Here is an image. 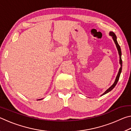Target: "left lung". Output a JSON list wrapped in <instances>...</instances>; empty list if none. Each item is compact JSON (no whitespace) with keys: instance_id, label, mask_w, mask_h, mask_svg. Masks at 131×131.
<instances>
[{"instance_id":"obj_1","label":"left lung","mask_w":131,"mask_h":131,"mask_svg":"<svg viewBox=\"0 0 131 131\" xmlns=\"http://www.w3.org/2000/svg\"><path fill=\"white\" fill-rule=\"evenodd\" d=\"M109 35L112 37L113 39V40L114 41L115 44H116V47L117 48V50H118V54H119V64H120V66L121 67L119 68V71H118V74H117V76H116V80H115V81L114 82V83L113 84V85L111 86L110 87H109L108 88V89L106 91L103 93V94H102L101 96H102V95H104L107 94V93L109 92L110 91H111L113 88L115 87V86L116 85V84L117 83V82H118L119 78V76H120V74L121 73V71H122V66H123V62H122V59H121V48H120V46H119V44L118 43V42H117V37L116 36V35H115L113 32H110L109 33Z\"/></svg>"}]
</instances>
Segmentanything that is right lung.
<instances>
[{
  "instance_id": "right-lung-1",
  "label": "right lung",
  "mask_w": 131,
  "mask_h": 131,
  "mask_svg": "<svg viewBox=\"0 0 131 131\" xmlns=\"http://www.w3.org/2000/svg\"><path fill=\"white\" fill-rule=\"evenodd\" d=\"M41 99H38V100H37V101H39V100H41Z\"/></svg>"
}]
</instances>
